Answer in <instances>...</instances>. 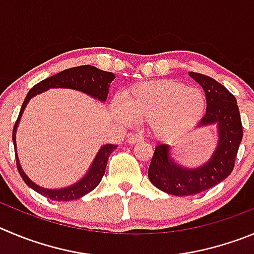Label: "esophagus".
<instances>
[{"mask_svg": "<svg viewBox=\"0 0 254 254\" xmlns=\"http://www.w3.org/2000/svg\"><path fill=\"white\" fill-rule=\"evenodd\" d=\"M144 139L141 135H138V134H134V135H130L129 138H127V143L129 144H136V143H141Z\"/></svg>", "mask_w": 254, "mask_h": 254, "instance_id": "obj_1", "label": "esophagus"}]
</instances>
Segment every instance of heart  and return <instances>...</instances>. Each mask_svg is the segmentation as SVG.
I'll return each instance as SVG.
<instances>
[{
    "mask_svg": "<svg viewBox=\"0 0 254 254\" xmlns=\"http://www.w3.org/2000/svg\"><path fill=\"white\" fill-rule=\"evenodd\" d=\"M124 109L115 106L116 116L127 123L129 118L153 125L163 138H177L202 119L205 99L200 90L169 80L144 82L125 94Z\"/></svg>",
    "mask_w": 254,
    "mask_h": 254,
    "instance_id": "heart-1",
    "label": "heart"
}]
</instances>
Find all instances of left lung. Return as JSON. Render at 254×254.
I'll use <instances>...</instances> for the list:
<instances>
[{
  "label": "left lung",
  "mask_w": 254,
  "mask_h": 254,
  "mask_svg": "<svg viewBox=\"0 0 254 254\" xmlns=\"http://www.w3.org/2000/svg\"><path fill=\"white\" fill-rule=\"evenodd\" d=\"M205 92L207 110L198 127L217 125L218 144L207 163L184 168L170 156L168 144L156 145L149 165V181L160 190L177 196L194 195L223 182L232 173L243 138L241 115L233 95L222 84L203 73L189 72Z\"/></svg>",
  "instance_id": "obj_1"
}]
</instances>
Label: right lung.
Here are the masks:
<instances>
[{
	"label": "right lung",
	"mask_w": 254,
	"mask_h": 254,
	"mask_svg": "<svg viewBox=\"0 0 254 254\" xmlns=\"http://www.w3.org/2000/svg\"><path fill=\"white\" fill-rule=\"evenodd\" d=\"M115 79V75L113 72H108V71H103L100 68L95 67L91 65H82L77 66V67H71L67 70H64L61 72L56 73L54 76H50L47 79L42 80L39 84L35 85L32 89L28 91L26 95L25 100H23L22 106H21L20 114L15 123L12 131V141L15 145V155H16V165H17V170L20 175L22 177L23 182L27 184L30 188L34 189L37 193L42 194L46 198L52 199V200H58V202H67V200H73V199H79L84 196L85 194L90 193L94 190L99 183L103 179L104 174H105L106 164H108V159L110 154L118 148V145L114 144H106L100 148L98 151L96 156H95L94 162H92L91 167H90L89 172L86 173L82 179H80L77 183L72 184V186L67 187V188L61 189H46L39 187L31 181L30 178L25 174L20 165V160H18L17 153H16V130H17V125L20 123L21 116H22L23 110H25L26 105L31 99L36 96L37 94L46 91L49 89H54V87H63V89H73L79 90V91L85 92V94L90 95L94 99H98L100 101H106L109 94V86L110 82Z\"/></svg>",
	"instance_id": "right-lung-1"
}]
</instances>
